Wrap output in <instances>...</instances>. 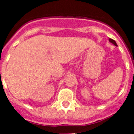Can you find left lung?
Masks as SVG:
<instances>
[{
  "mask_svg": "<svg viewBox=\"0 0 134 134\" xmlns=\"http://www.w3.org/2000/svg\"><path fill=\"white\" fill-rule=\"evenodd\" d=\"M109 41H110V42H111L112 43H113L114 46H117V44H116V41H114V40H113V39H109Z\"/></svg>",
  "mask_w": 134,
  "mask_h": 134,
  "instance_id": "1",
  "label": "left lung"
}]
</instances>
